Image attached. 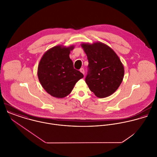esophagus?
<instances>
[{"mask_svg":"<svg viewBox=\"0 0 157 157\" xmlns=\"http://www.w3.org/2000/svg\"><path fill=\"white\" fill-rule=\"evenodd\" d=\"M80 71L82 72V73H83V74H85V69H84V68H81L80 69Z\"/></svg>","mask_w":157,"mask_h":157,"instance_id":"esophagus-1","label":"esophagus"}]
</instances>
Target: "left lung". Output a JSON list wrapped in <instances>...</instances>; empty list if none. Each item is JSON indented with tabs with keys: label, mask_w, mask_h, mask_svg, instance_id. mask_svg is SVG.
<instances>
[{
	"label": "left lung",
	"mask_w": 157,
	"mask_h": 157,
	"mask_svg": "<svg viewBox=\"0 0 157 157\" xmlns=\"http://www.w3.org/2000/svg\"><path fill=\"white\" fill-rule=\"evenodd\" d=\"M88 60L85 82L90 90L99 98L108 97L116 91L123 81L124 67L112 49L103 43L82 44Z\"/></svg>",
	"instance_id": "obj_1"
}]
</instances>
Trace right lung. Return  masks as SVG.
I'll use <instances>...</instances> for the list:
<instances>
[{
	"instance_id": "1",
	"label": "right lung",
	"mask_w": 157,
	"mask_h": 157,
	"mask_svg": "<svg viewBox=\"0 0 157 157\" xmlns=\"http://www.w3.org/2000/svg\"><path fill=\"white\" fill-rule=\"evenodd\" d=\"M73 46H54L47 51L42 57L37 75L40 83L45 90L57 98L67 96L73 90L75 83L83 74L74 68L69 58L70 51Z\"/></svg>"
}]
</instances>
